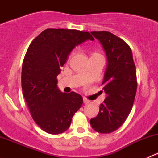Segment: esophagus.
<instances>
[{
  "label": "esophagus",
  "mask_w": 158,
  "mask_h": 158,
  "mask_svg": "<svg viewBox=\"0 0 158 158\" xmlns=\"http://www.w3.org/2000/svg\"><path fill=\"white\" fill-rule=\"evenodd\" d=\"M83 102L85 103V104H89V103L90 102V101H89V99H87L86 98H83Z\"/></svg>",
  "instance_id": "1"
}]
</instances>
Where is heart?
I'll return each mask as SVG.
<instances>
[{
    "instance_id": "b5f03b06",
    "label": "heart",
    "mask_w": 158,
    "mask_h": 158,
    "mask_svg": "<svg viewBox=\"0 0 158 158\" xmlns=\"http://www.w3.org/2000/svg\"><path fill=\"white\" fill-rule=\"evenodd\" d=\"M75 50H73V51H72L71 52H70V54L69 55V59H70V58H72V57L73 56H74V54H75ZM95 54H97V53H95Z\"/></svg>"
}]
</instances>
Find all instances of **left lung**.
I'll use <instances>...</instances> for the list:
<instances>
[{
  "label": "left lung",
  "instance_id": "left-lung-1",
  "mask_svg": "<svg viewBox=\"0 0 158 158\" xmlns=\"http://www.w3.org/2000/svg\"><path fill=\"white\" fill-rule=\"evenodd\" d=\"M91 33L106 51L108 66L102 83L106 98L90 125L98 133L109 134L120 128L131 111L138 85L136 68L131 49L123 40L107 31Z\"/></svg>",
  "mask_w": 158,
  "mask_h": 158
}]
</instances>
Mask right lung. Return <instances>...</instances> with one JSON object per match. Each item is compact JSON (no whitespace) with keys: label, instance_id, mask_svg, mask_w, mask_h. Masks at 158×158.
<instances>
[{"label":"right lung","instance_id":"right-lung-1","mask_svg":"<svg viewBox=\"0 0 158 158\" xmlns=\"http://www.w3.org/2000/svg\"><path fill=\"white\" fill-rule=\"evenodd\" d=\"M87 40H94L89 32L49 28L40 33L27 50L22 65V90L32 118L47 133L66 131L83 103L76 92H60L57 76L72 49Z\"/></svg>","mask_w":158,"mask_h":158}]
</instances>
